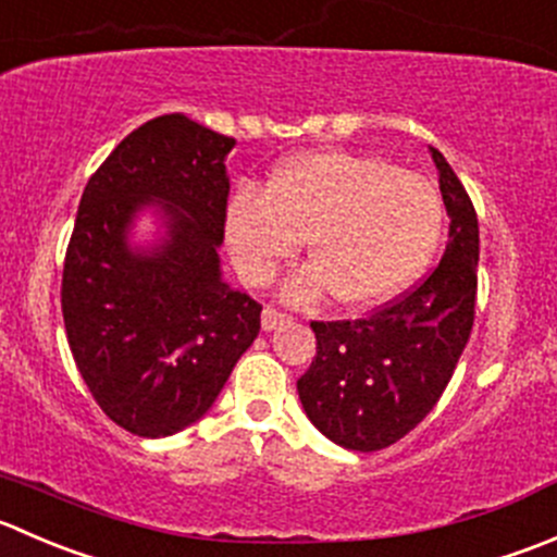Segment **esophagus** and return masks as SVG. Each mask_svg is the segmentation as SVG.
Listing matches in <instances>:
<instances>
[{
    "instance_id": "esophagus-1",
    "label": "esophagus",
    "mask_w": 557,
    "mask_h": 557,
    "mask_svg": "<svg viewBox=\"0 0 557 557\" xmlns=\"http://www.w3.org/2000/svg\"><path fill=\"white\" fill-rule=\"evenodd\" d=\"M288 321H290V315H285V312L274 310V307H263V312H261L263 332H272V329L283 326V323H288Z\"/></svg>"
}]
</instances>
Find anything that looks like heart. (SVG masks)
<instances>
[{
  "label": "heart",
  "instance_id": "1",
  "mask_svg": "<svg viewBox=\"0 0 557 557\" xmlns=\"http://www.w3.org/2000/svg\"><path fill=\"white\" fill-rule=\"evenodd\" d=\"M441 225L444 203L424 176L343 149L285 160L267 190L242 187L225 209L228 252L250 285L267 283L307 239L312 263L283 283L294 305L332 290L348 307L392 299L428 267Z\"/></svg>",
  "mask_w": 557,
  "mask_h": 557
}]
</instances>
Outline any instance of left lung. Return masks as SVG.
<instances>
[{
  "mask_svg": "<svg viewBox=\"0 0 557 557\" xmlns=\"http://www.w3.org/2000/svg\"><path fill=\"white\" fill-rule=\"evenodd\" d=\"M449 245L438 267L359 321H312L315 359L296 381L307 419L350 451L397 444L435 408L473 329L479 220L466 187L438 149Z\"/></svg>",
  "mask_w": 557,
  "mask_h": 557,
  "instance_id": "obj_1",
  "label": "left lung"
}]
</instances>
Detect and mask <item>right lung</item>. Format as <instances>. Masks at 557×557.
Returning a JSON list of instances; mask_svg holds the SVG:
<instances>
[{"label": "right lung", "mask_w": 557, "mask_h": 557, "mask_svg": "<svg viewBox=\"0 0 557 557\" xmlns=\"http://www.w3.org/2000/svg\"><path fill=\"white\" fill-rule=\"evenodd\" d=\"M234 138L185 113L149 119L91 174L62 272L75 367L102 413L141 438L198 422L261 329V305L220 272ZM161 203L166 234L129 248Z\"/></svg>", "instance_id": "1"}]
</instances>
